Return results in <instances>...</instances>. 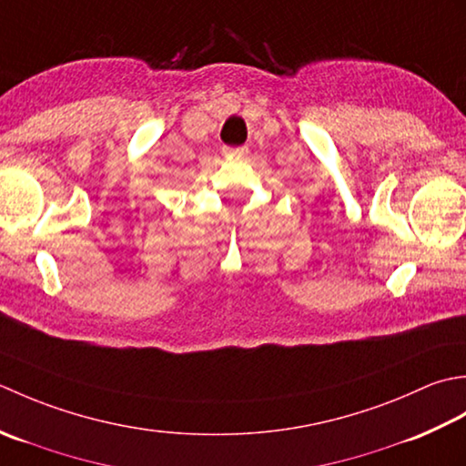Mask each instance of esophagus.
Here are the masks:
<instances>
[{
  "mask_svg": "<svg viewBox=\"0 0 466 466\" xmlns=\"http://www.w3.org/2000/svg\"><path fill=\"white\" fill-rule=\"evenodd\" d=\"M247 153L245 147H239V148H233V147H223V155L225 157H243Z\"/></svg>",
  "mask_w": 466,
  "mask_h": 466,
  "instance_id": "1",
  "label": "esophagus"
}]
</instances>
